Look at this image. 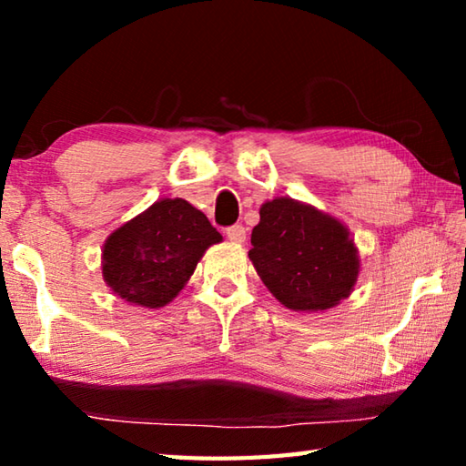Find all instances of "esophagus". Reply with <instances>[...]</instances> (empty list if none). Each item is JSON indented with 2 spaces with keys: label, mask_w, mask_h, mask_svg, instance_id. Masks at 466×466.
Wrapping results in <instances>:
<instances>
[{
  "label": "esophagus",
  "mask_w": 466,
  "mask_h": 466,
  "mask_svg": "<svg viewBox=\"0 0 466 466\" xmlns=\"http://www.w3.org/2000/svg\"><path fill=\"white\" fill-rule=\"evenodd\" d=\"M226 236H228V240L230 242H234V244H242L244 240H247V230H244V226H240V224H236V226H230L226 230Z\"/></svg>",
  "instance_id": "1"
}]
</instances>
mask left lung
<instances>
[{
    "label": "left lung",
    "instance_id": "left-lung-1",
    "mask_svg": "<svg viewBox=\"0 0 466 466\" xmlns=\"http://www.w3.org/2000/svg\"><path fill=\"white\" fill-rule=\"evenodd\" d=\"M258 216L248 258L286 309L322 312L350 298L360 255L343 222L289 197L265 201Z\"/></svg>",
    "mask_w": 466,
    "mask_h": 466
}]
</instances>
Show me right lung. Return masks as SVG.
I'll use <instances>...</instances> for the list:
<instances>
[{"label":"right lung","instance_id":"1","mask_svg":"<svg viewBox=\"0 0 466 466\" xmlns=\"http://www.w3.org/2000/svg\"><path fill=\"white\" fill-rule=\"evenodd\" d=\"M218 242L222 234L203 211L178 197L160 199L108 236L102 247V278L125 302L162 309Z\"/></svg>","mask_w":466,"mask_h":466}]
</instances>
